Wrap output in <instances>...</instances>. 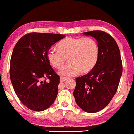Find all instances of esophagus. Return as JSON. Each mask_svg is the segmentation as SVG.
<instances>
[{"mask_svg": "<svg viewBox=\"0 0 134 134\" xmlns=\"http://www.w3.org/2000/svg\"><path fill=\"white\" fill-rule=\"evenodd\" d=\"M67 80H68L67 77H60V81L61 82L65 81H66Z\"/></svg>", "mask_w": 134, "mask_h": 134, "instance_id": "obj_1", "label": "esophagus"}]
</instances>
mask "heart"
<instances>
[{
    "label": "heart",
    "mask_w": 134,
    "mask_h": 134,
    "mask_svg": "<svg viewBox=\"0 0 134 134\" xmlns=\"http://www.w3.org/2000/svg\"><path fill=\"white\" fill-rule=\"evenodd\" d=\"M58 50L50 49L47 59L53 67L59 69V74L71 76L79 72L86 73L95 66L99 55V48L95 39L91 37H68L57 44Z\"/></svg>",
    "instance_id": "heart-1"
}]
</instances>
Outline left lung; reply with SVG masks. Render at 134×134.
I'll return each mask as SVG.
<instances>
[{"label": "left lung", "mask_w": 134, "mask_h": 134, "mask_svg": "<svg viewBox=\"0 0 134 134\" xmlns=\"http://www.w3.org/2000/svg\"><path fill=\"white\" fill-rule=\"evenodd\" d=\"M83 34L96 40L99 55L91 71L76 78L73 95L84 111L95 113L106 107L116 93L122 74V63L118 44L109 34L100 30Z\"/></svg>", "instance_id": "1"}]
</instances>
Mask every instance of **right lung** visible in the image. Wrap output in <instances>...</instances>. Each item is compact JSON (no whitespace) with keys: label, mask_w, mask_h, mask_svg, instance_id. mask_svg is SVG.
Returning a JSON list of instances; mask_svg holds the SVG:
<instances>
[{"label":"right lung","mask_w":134,"mask_h":134,"mask_svg":"<svg viewBox=\"0 0 134 134\" xmlns=\"http://www.w3.org/2000/svg\"><path fill=\"white\" fill-rule=\"evenodd\" d=\"M64 37L30 33L15 45L10 64V80L17 97L29 109L43 111L57 98L59 76L51 66L47 53L53 44Z\"/></svg>","instance_id":"obj_1"}]
</instances>
